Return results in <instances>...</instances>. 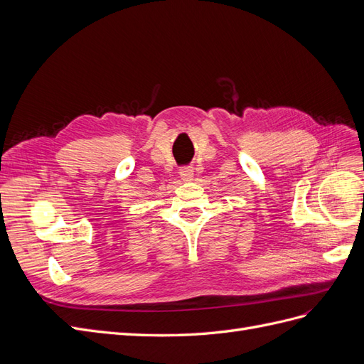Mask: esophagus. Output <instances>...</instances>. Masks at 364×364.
Wrapping results in <instances>:
<instances>
[{
    "instance_id": "34e87169",
    "label": "esophagus",
    "mask_w": 364,
    "mask_h": 364,
    "mask_svg": "<svg viewBox=\"0 0 364 364\" xmlns=\"http://www.w3.org/2000/svg\"><path fill=\"white\" fill-rule=\"evenodd\" d=\"M179 174H181L182 181L190 182V181H193V178H194V170H193L191 167H183V168H181Z\"/></svg>"
}]
</instances>
